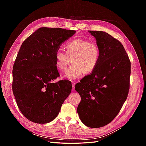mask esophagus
I'll list each match as a JSON object with an SVG mask.
<instances>
[{
    "label": "esophagus",
    "instance_id": "34e87169",
    "mask_svg": "<svg viewBox=\"0 0 146 146\" xmlns=\"http://www.w3.org/2000/svg\"><path fill=\"white\" fill-rule=\"evenodd\" d=\"M72 89L73 90H74L75 89V84H76V83L75 82H72Z\"/></svg>",
    "mask_w": 146,
    "mask_h": 146
}]
</instances>
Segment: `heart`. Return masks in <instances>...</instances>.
Listing matches in <instances>:
<instances>
[{
  "label": "heart",
  "mask_w": 146,
  "mask_h": 146,
  "mask_svg": "<svg viewBox=\"0 0 146 146\" xmlns=\"http://www.w3.org/2000/svg\"><path fill=\"white\" fill-rule=\"evenodd\" d=\"M65 52L59 49L55 52L56 66L60 71H64L70 63L64 78L73 80L81 76L83 73H91L97 68L100 52L98 45L87 40L76 39L68 42Z\"/></svg>",
  "instance_id": "obj_1"
}]
</instances>
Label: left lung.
Masks as SVG:
<instances>
[{
  "label": "left lung",
  "instance_id": "1",
  "mask_svg": "<svg viewBox=\"0 0 146 146\" xmlns=\"http://www.w3.org/2000/svg\"><path fill=\"white\" fill-rule=\"evenodd\" d=\"M88 32L96 39L100 57L95 71L75 85L81 97L77 112L86 126L98 128L114 119L127 98L131 61L123 45L109 34Z\"/></svg>",
  "mask_w": 146,
  "mask_h": 146
}]
</instances>
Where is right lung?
<instances>
[{
    "instance_id": "right-lung-1",
    "label": "right lung",
    "mask_w": 146,
    "mask_h": 146,
    "mask_svg": "<svg viewBox=\"0 0 146 146\" xmlns=\"http://www.w3.org/2000/svg\"><path fill=\"white\" fill-rule=\"evenodd\" d=\"M75 33L41 27L21 46L12 70V91L22 113L31 122H51L70 94V81L53 82L60 76L54 56L62 42Z\"/></svg>"
}]
</instances>
